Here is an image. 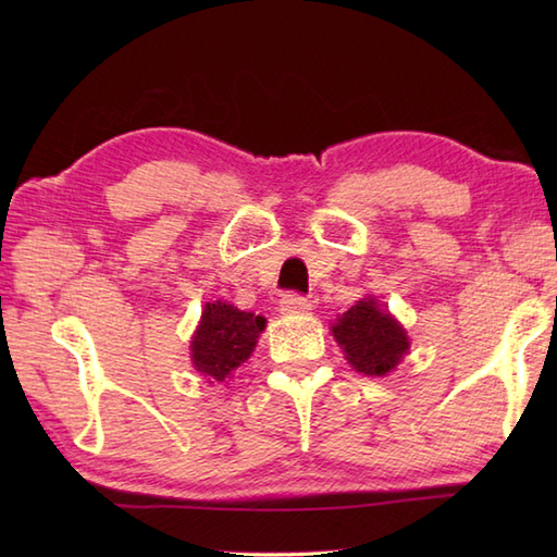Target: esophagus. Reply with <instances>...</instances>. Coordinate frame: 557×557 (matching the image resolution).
Masks as SVG:
<instances>
[{"instance_id": "1", "label": "esophagus", "mask_w": 557, "mask_h": 557, "mask_svg": "<svg viewBox=\"0 0 557 557\" xmlns=\"http://www.w3.org/2000/svg\"><path fill=\"white\" fill-rule=\"evenodd\" d=\"M280 311L287 315H301L311 311V301L301 297V294H285L280 301Z\"/></svg>"}]
</instances>
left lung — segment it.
<instances>
[{
    "mask_svg": "<svg viewBox=\"0 0 557 557\" xmlns=\"http://www.w3.org/2000/svg\"><path fill=\"white\" fill-rule=\"evenodd\" d=\"M337 345L347 361L363 375L383 377L409 354L407 330L373 297H366L337 318L333 325Z\"/></svg>",
    "mask_w": 557,
    "mask_h": 557,
    "instance_id": "8db88e82",
    "label": "left lung"
}]
</instances>
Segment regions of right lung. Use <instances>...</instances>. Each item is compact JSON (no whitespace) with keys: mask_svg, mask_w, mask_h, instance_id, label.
Listing matches in <instances>:
<instances>
[{"mask_svg":"<svg viewBox=\"0 0 557 557\" xmlns=\"http://www.w3.org/2000/svg\"><path fill=\"white\" fill-rule=\"evenodd\" d=\"M265 318L234 309L232 304H206L203 315L191 337V361L208 381L224 383L251 357Z\"/></svg>","mask_w":557,"mask_h":557,"instance_id":"add662e5","label":"right lung"}]
</instances>
